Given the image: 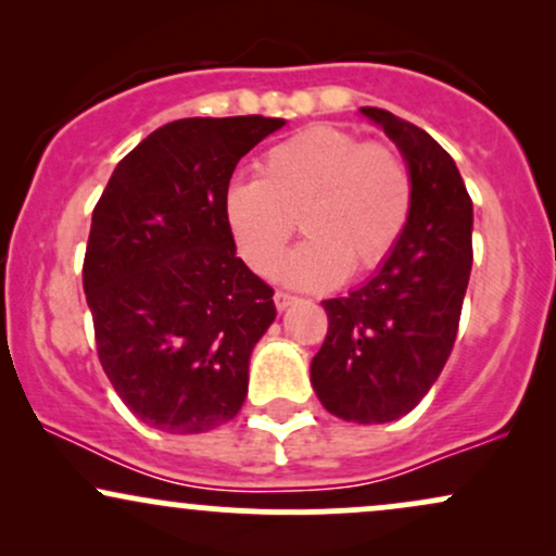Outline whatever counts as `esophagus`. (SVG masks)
Listing matches in <instances>:
<instances>
[{
	"label": "esophagus",
	"instance_id": "esophagus-1",
	"mask_svg": "<svg viewBox=\"0 0 556 556\" xmlns=\"http://www.w3.org/2000/svg\"><path fill=\"white\" fill-rule=\"evenodd\" d=\"M295 295H290V292H282V290H277L274 292V305H277L279 311H285V308H290L292 303H295Z\"/></svg>",
	"mask_w": 556,
	"mask_h": 556
}]
</instances>
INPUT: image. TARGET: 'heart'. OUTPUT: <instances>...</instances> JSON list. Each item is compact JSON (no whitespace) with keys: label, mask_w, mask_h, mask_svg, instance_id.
Instances as JSON below:
<instances>
[{"label":"heart","mask_w":556,"mask_h":556,"mask_svg":"<svg viewBox=\"0 0 556 556\" xmlns=\"http://www.w3.org/2000/svg\"><path fill=\"white\" fill-rule=\"evenodd\" d=\"M413 214V177L397 149L314 125L271 146L256 180L235 182L225 216L242 261L271 274L295 232L308 238L279 266L298 287H329L371 271L397 248Z\"/></svg>","instance_id":"obj_1"}]
</instances>
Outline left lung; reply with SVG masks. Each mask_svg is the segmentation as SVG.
Masks as SVG:
<instances>
[{
  "label": "left lung",
  "instance_id": "1",
  "mask_svg": "<svg viewBox=\"0 0 556 556\" xmlns=\"http://www.w3.org/2000/svg\"><path fill=\"white\" fill-rule=\"evenodd\" d=\"M361 112L405 156L413 214L366 285L321 303L329 329L311 384L331 416L389 424L426 397L452 353L473 264V201L455 159L429 132L387 110Z\"/></svg>",
  "mask_w": 556,
  "mask_h": 556
}]
</instances>
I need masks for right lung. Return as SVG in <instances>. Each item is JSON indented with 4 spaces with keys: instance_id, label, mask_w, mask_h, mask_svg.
<instances>
[{
    "instance_id": "obj_1",
    "label": "right lung",
    "mask_w": 556,
    "mask_h": 556,
    "mask_svg": "<svg viewBox=\"0 0 556 556\" xmlns=\"http://www.w3.org/2000/svg\"><path fill=\"white\" fill-rule=\"evenodd\" d=\"M285 125L188 117L140 140L93 208L83 290L96 353L132 416L203 433L240 413L274 290L238 258L225 195L238 162Z\"/></svg>"
}]
</instances>
